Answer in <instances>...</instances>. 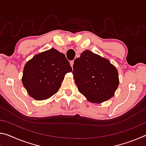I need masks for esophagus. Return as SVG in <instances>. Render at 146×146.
I'll return each mask as SVG.
<instances>
[{"instance_id": "1", "label": "esophagus", "mask_w": 146, "mask_h": 146, "mask_svg": "<svg viewBox=\"0 0 146 146\" xmlns=\"http://www.w3.org/2000/svg\"><path fill=\"white\" fill-rule=\"evenodd\" d=\"M73 64H74V61H70V65L71 66V68H73Z\"/></svg>"}]
</instances>
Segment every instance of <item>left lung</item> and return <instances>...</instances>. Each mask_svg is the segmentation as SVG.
<instances>
[{"label": "left lung", "instance_id": "left-lung-1", "mask_svg": "<svg viewBox=\"0 0 146 146\" xmlns=\"http://www.w3.org/2000/svg\"><path fill=\"white\" fill-rule=\"evenodd\" d=\"M73 78L78 91L90 102L110 99L119 85L117 69L108 59L85 50L73 64Z\"/></svg>", "mask_w": 146, "mask_h": 146}]
</instances>
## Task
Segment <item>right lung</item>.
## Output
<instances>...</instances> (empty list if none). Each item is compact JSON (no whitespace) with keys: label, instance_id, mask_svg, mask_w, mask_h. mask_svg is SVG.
<instances>
[{"label":"right lung","instance_id":"add662e5","mask_svg":"<svg viewBox=\"0 0 146 146\" xmlns=\"http://www.w3.org/2000/svg\"><path fill=\"white\" fill-rule=\"evenodd\" d=\"M71 71L65 55L51 48L36 54L27 62L22 82L31 97L44 100L58 92L64 76Z\"/></svg>","mask_w":146,"mask_h":146}]
</instances>
